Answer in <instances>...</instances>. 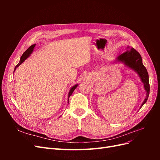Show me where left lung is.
<instances>
[{
	"instance_id": "left-lung-1",
	"label": "left lung",
	"mask_w": 160,
	"mask_h": 160,
	"mask_svg": "<svg viewBox=\"0 0 160 160\" xmlns=\"http://www.w3.org/2000/svg\"><path fill=\"white\" fill-rule=\"evenodd\" d=\"M117 60L129 67V68L134 70L139 75L142 83H143L144 88L146 91V98L143 103L142 104L141 108L146 103L149 94V75L146 67L142 63V59L139 53L132 48L129 51H127L120 55Z\"/></svg>"
}]
</instances>
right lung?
Returning a JSON list of instances; mask_svg holds the SVG:
<instances>
[{
    "label": "right lung",
    "mask_w": 160,
    "mask_h": 160,
    "mask_svg": "<svg viewBox=\"0 0 160 160\" xmlns=\"http://www.w3.org/2000/svg\"><path fill=\"white\" fill-rule=\"evenodd\" d=\"M35 45H31V47H29L28 48V49L24 52V53L22 54V55L21 56V59H20V61H19V62L16 65V67H14V71L16 70V69L17 68V67L20 65L21 63H22V62L25 61V59H27V58L29 57L30 55H31V53L32 52V51H33V49H34V47H35ZM77 85H74L73 87H72V88L70 89V91H69V95H68V103H69V97L72 95V92L74 91V90L76 89V88L77 87Z\"/></svg>",
    "instance_id": "add662e5"
}]
</instances>
